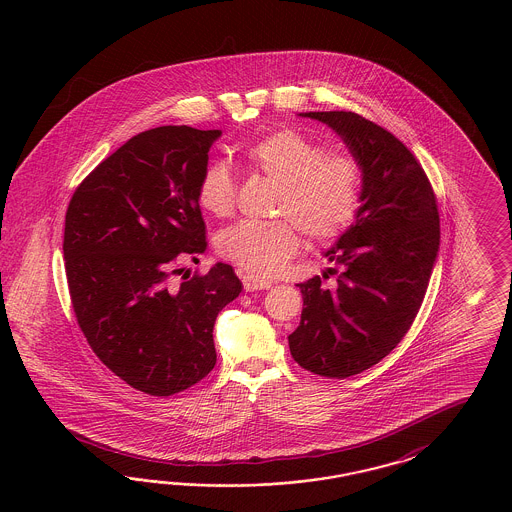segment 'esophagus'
I'll list each match as a JSON object with an SVG mask.
<instances>
[{"mask_svg": "<svg viewBox=\"0 0 512 512\" xmlns=\"http://www.w3.org/2000/svg\"><path fill=\"white\" fill-rule=\"evenodd\" d=\"M242 282H244L245 292H259V290L272 288V284H270L268 280H261V278L253 276V274H244V276H242Z\"/></svg>", "mask_w": 512, "mask_h": 512, "instance_id": "obj_1", "label": "esophagus"}]
</instances>
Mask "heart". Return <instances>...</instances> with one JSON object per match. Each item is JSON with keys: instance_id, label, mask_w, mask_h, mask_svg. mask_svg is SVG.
<instances>
[{"instance_id": "1", "label": "heart", "mask_w": 512, "mask_h": 512, "mask_svg": "<svg viewBox=\"0 0 512 512\" xmlns=\"http://www.w3.org/2000/svg\"><path fill=\"white\" fill-rule=\"evenodd\" d=\"M245 165L280 186L272 222L244 220L222 230L220 255L255 276L284 270L301 245L330 244L357 219L365 195L361 161L295 128H278L244 149ZM238 182L224 161H211L197 182V203L213 217L236 207Z\"/></svg>"}]
</instances>
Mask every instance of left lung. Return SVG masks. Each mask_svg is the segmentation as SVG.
<instances>
[{
	"label": "left lung",
	"mask_w": 512,
	"mask_h": 512,
	"mask_svg": "<svg viewBox=\"0 0 512 512\" xmlns=\"http://www.w3.org/2000/svg\"><path fill=\"white\" fill-rule=\"evenodd\" d=\"M301 117L334 128L365 171L359 215L326 251L340 267L330 268L338 284L324 288L320 276L297 284L303 311L288 338L301 368L347 378L380 363L409 332L438 257V199L411 149L380 124L353 111Z\"/></svg>",
	"instance_id": "obj_1"
}]
</instances>
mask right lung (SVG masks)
Returning a JSON list of instances; mask_svg holds the SVG:
<instances>
[{
  "label": "right lung",
  "instance_id": "add662e5",
  "mask_svg": "<svg viewBox=\"0 0 512 512\" xmlns=\"http://www.w3.org/2000/svg\"><path fill=\"white\" fill-rule=\"evenodd\" d=\"M220 130L159 126L130 138L74 190L65 272L76 322L134 390L169 397L217 363L213 326L242 292L234 268L184 272L205 251L197 182Z\"/></svg>",
  "mask_w": 512,
  "mask_h": 512
}]
</instances>
